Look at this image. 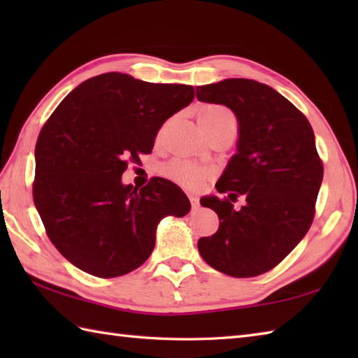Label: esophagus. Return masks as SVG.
Masks as SVG:
<instances>
[{
	"mask_svg": "<svg viewBox=\"0 0 358 358\" xmlns=\"http://www.w3.org/2000/svg\"><path fill=\"white\" fill-rule=\"evenodd\" d=\"M189 200H191L192 209H194V210H199V208H200V200H199V196H196V195H189Z\"/></svg>",
	"mask_w": 358,
	"mask_h": 358,
	"instance_id": "obj_1",
	"label": "esophagus"
}]
</instances>
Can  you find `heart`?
Segmentation results:
<instances>
[{
  "label": "heart",
  "instance_id": "b5f03b06",
  "mask_svg": "<svg viewBox=\"0 0 358 358\" xmlns=\"http://www.w3.org/2000/svg\"><path fill=\"white\" fill-rule=\"evenodd\" d=\"M226 121H235L232 113L222 108V106H210L204 109L200 115V123L203 129H212L226 123ZM164 175L175 183L181 185L191 191H199L209 178V169L201 164H196L189 159H173L164 167Z\"/></svg>",
  "mask_w": 358,
  "mask_h": 358
}]
</instances>
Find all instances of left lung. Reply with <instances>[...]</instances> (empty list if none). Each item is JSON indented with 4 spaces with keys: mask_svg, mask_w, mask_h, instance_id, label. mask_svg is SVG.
<instances>
[{
    "mask_svg": "<svg viewBox=\"0 0 358 358\" xmlns=\"http://www.w3.org/2000/svg\"><path fill=\"white\" fill-rule=\"evenodd\" d=\"M203 103L227 106L238 120V152L217 183L223 200L201 206L220 218L218 231L199 240L212 268L237 278L275 268L299 245L315 215L323 163L308 118L277 90L254 80L229 78L196 87ZM245 194L235 211L231 201Z\"/></svg>",
    "mask_w": 358,
    "mask_h": 358,
    "instance_id": "1",
    "label": "left lung"
}]
</instances>
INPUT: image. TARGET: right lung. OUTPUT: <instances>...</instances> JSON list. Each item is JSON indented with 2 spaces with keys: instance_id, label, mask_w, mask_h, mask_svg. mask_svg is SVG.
<instances>
[{
  "instance_id": "1",
  "label": "right lung",
  "mask_w": 358,
  "mask_h": 358,
  "mask_svg": "<svg viewBox=\"0 0 358 358\" xmlns=\"http://www.w3.org/2000/svg\"><path fill=\"white\" fill-rule=\"evenodd\" d=\"M192 86L158 85L109 72L83 81L45 121L35 146L34 203L59 254L90 275H124L148 260L166 215L191 210L186 194L154 177L121 183L129 159L150 154Z\"/></svg>"
}]
</instances>
